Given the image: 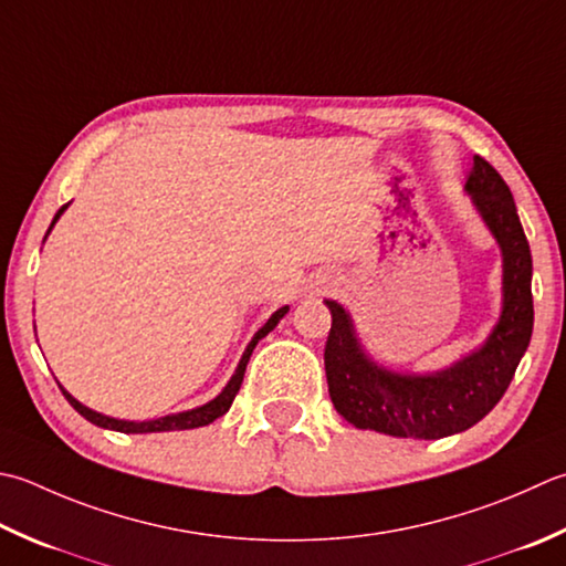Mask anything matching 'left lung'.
Masks as SVG:
<instances>
[{
    "instance_id": "1",
    "label": "left lung",
    "mask_w": 566,
    "mask_h": 566,
    "mask_svg": "<svg viewBox=\"0 0 566 566\" xmlns=\"http://www.w3.org/2000/svg\"><path fill=\"white\" fill-rule=\"evenodd\" d=\"M467 191L503 250V314L483 348L434 375H397L365 356L343 306L326 302L324 365L331 402L358 429L405 439L467 431L501 402L533 336V258L513 193L493 166L473 157Z\"/></svg>"
}]
</instances>
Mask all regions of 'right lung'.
Listing matches in <instances>:
<instances>
[{"label": "right lung", "instance_id": "obj_1", "mask_svg": "<svg viewBox=\"0 0 566 566\" xmlns=\"http://www.w3.org/2000/svg\"><path fill=\"white\" fill-rule=\"evenodd\" d=\"M69 208V203L65 206H61V210L59 213H55V218H53V223L55 220H59V216L63 213V210ZM51 223V226H53ZM51 230V228H49ZM290 312V306H282L280 312H274L272 316H270V321L268 324H264L258 334H254V338L250 340V346L245 348V353H242V360H240V365H238V370H235V375H232L230 378V382L226 385V390L220 392L216 400H210L208 405H203V407H196V409H188V412H179V415H169V417H159V419H149V422H125V419H113V417H105V415H99V412H93L91 407H85V405H81L75 400L73 395H69L63 390V397L65 400L71 402V407L75 409L77 415H83L87 422H93V424H97V427H103V429H115V431H122V434H149V431H176V429H196V427H206V424H210V422H216L218 417H223L228 409H230V405H232V400H235V395H238V390H240V385H242V378H245V368H248V360H250V356H252V350H254V346H258V340H262L264 336L270 334V331L280 324V318Z\"/></svg>", "mask_w": 566, "mask_h": 566}]
</instances>
